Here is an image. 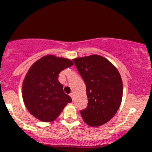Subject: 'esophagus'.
Returning <instances> with one entry per match:
<instances>
[{
  "instance_id": "34e87169",
  "label": "esophagus",
  "mask_w": 152,
  "mask_h": 152,
  "mask_svg": "<svg viewBox=\"0 0 152 152\" xmlns=\"http://www.w3.org/2000/svg\"><path fill=\"white\" fill-rule=\"evenodd\" d=\"M70 97H71V99H73H73H74V94H73V93H70Z\"/></svg>"
}]
</instances>
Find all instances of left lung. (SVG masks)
Returning <instances> with one entry per match:
<instances>
[{
	"instance_id": "left-lung-1",
	"label": "left lung",
	"mask_w": 152,
	"mask_h": 152,
	"mask_svg": "<svg viewBox=\"0 0 152 152\" xmlns=\"http://www.w3.org/2000/svg\"><path fill=\"white\" fill-rule=\"evenodd\" d=\"M86 85L88 105L81 110L84 121L99 126L111 120L120 107L123 82L118 70L107 59L90 55L73 59Z\"/></svg>"
}]
</instances>
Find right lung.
I'll return each instance as SVG.
<instances>
[{"instance_id":"right-lung-1","label":"right lung","mask_w":152,"mask_h":152,"mask_svg":"<svg viewBox=\"0 0 152 152\" xmlns=\"http://www.w3.org/2000/svg\"><path fill=\"white\" fill-rule=\"evenodd\" d=\"M73 65L68 59L47 55L31 65L23 80L22 95L32 115L43 122L53 121L72 102L58 77L62 70Z\"/></svg>"}]
</instances>
